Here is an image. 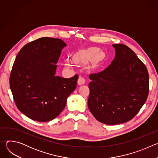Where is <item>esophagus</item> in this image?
Masks as SVG:
<instances>
[{
    "mask_svg": "<svg viewBox=\"0 0 158 158\" xmlns=\"http://www.w3.org/2000/svg\"><path fill=\"white\" fill-rule=\"evenodd\" d=\"M85 78L84 77H82V76H79L77 84L79 85H82V84H84L85 83Z\"/></svg>",
    "mask_w": 158,
    "mask_h": 158,
    "instance_id": "esophagus-1",
    "label": "esophagus"
}]
</instances>
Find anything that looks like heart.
<instances>
[{
    "label": "heart",
    "mask_w": 158,
    "mask_h": 158,
    "mask_svg": "<svg viewBox=\"0 0 158 158\" xmlns=\"http://www.w3.org/2000/svg\"><path fill=\"white\" fill-rule=\"evenodd\" d=\"M98 55V51L97 49H92L91 51H86L84 53L81 54L79 56L76 57V61H81L89 59L91 57L97 56Z\"/></svg>",
    "instance_id": "b5f03b06"
}]
</instances>
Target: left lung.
I'll return each instance as SVG.
<instances>
[{"instance_id":"1","label":"left lung","mask_w":158,"mask_h":158,"mask_svg":"<svg viewBox=\"0 0 158 158\" xmlns=\"http://www.w3.org/2000/svg\"><path fill=\"white\" fill-rule=\"evenodd\" d=\"M115 57L103 71L90 75L88 107L99 122L114 125L132 119L149 93L146 67L126 45L112 44Z\"/></svg>"}]
</instances>
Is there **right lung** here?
Instances as JSON below:
<instances>
[{"mask_svg": "<svg viewBox=\"0 0 158 158\" xmlns=\"http://www.w3.org/2000/svg\"><path fill=\"white\" fill-rule=\"evenodd\" d=\"M67 44L60 39L42 37L21 49L14 62L10 87L18 109L29 118L47 122L64 109L76 88L78 76H56L58 59Z\"/></svg>", "mask_w": 158, "mask_h": 158, "instance_id": "right-lung-1", "label": "right lung"}]
</instances>
